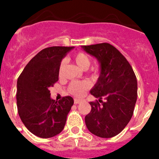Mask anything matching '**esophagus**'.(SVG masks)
Returning a JSON list of instances; mask_svg holds the SVG:
<instances>
[{"label":"esophagus","mask_w":159,"mask_h":159,"mask_svg":"<svg viewBox=\"0 0 159 159\" xmlns=\"http://www.w3.org/2000/svg\"><path fill=\"white\" fill-rule=\"evenodd\" d=\"M80 102H81V100H80V99H74V102H75V104H78V103H80Z\"/></svg>","instance_id":"1"}]
</instances>
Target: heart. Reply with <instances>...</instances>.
<instances>
[{
  "instance_id": "b5f03b06",
  "label": "heart",
  "mask_w": 159,
  "mask_h": 159,
  "mask_svg": "<svg viewBox=\"0 0 159 159\" xmlns=\"http://www.w3.org/2000/svg\"><path fill=\"white\" fill-rule=\"evenodd\" d=\"M75 62L80 68L83 70H87L91 64V60L88 55L84 52H79L75 55ZM65 65V60H63L60 65V75L61 74ZM91 84L88 81H81V82H72L69 85V92L76 96H82L87 90L89 89Z\"/></svg>"
}]
</instances>
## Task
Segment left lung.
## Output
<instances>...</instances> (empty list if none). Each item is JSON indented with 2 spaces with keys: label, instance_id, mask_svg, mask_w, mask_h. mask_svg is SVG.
Instances as JSON below:
<instances>
[{
  "label": "left lung",
  "instance_id": "left-lung-1",
  "mask_svg": "<svg viewBox=\"0 0 159 159\" xmlns=\"http://www.w3.org/2000/svg\"><path fill=\"white\" fill-rule=\"evenodd\" d=\"M81 48L95 57L100 65L99 77L90 91L99 101L89 102L92 110L85 116V123L88 130L98 137H114L125 128L133 116L137 79L127 59L110 43Z\"/></svg>",
  "mask_w": 159,
  "mask_h": 159
}]
</instances>
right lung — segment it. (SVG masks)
Instances as JSON below:
<instances>
[{
	"instance_id": "1",
	"label": "right lung",
	"mask_w": 159,
	"mask_h": 159,
	"mask_svg": "<svg viewBox=\"0 0 159 159\" xmlns=\"http://www.w3.org/2000/svg\"><path fill=\"white\" fill-rule=\"evenodd\" d=\"M74 47L44 48L25 66L17 80L16 106L28 130L43 139L56 136L65 126L74 100L71 96L56 101L49 91L59 80L62 59Z\"/></svg>"
}]
</instances>
